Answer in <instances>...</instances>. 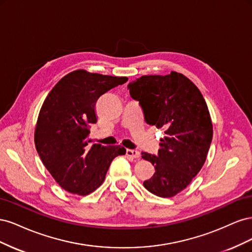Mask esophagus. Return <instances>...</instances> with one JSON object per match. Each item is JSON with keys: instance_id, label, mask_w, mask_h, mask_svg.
<instances>
[{"instance_id": "esophagus-1", "label": "esophagus", "mask_w": 252, "mask_h": 252, "mask_svg": "<svg viewBox=\"0 0 252 252\" xmlns=\"http://www.w3.org/2000/svg\"><path fill=\"white\" fill-rule=\"evenodd\" d=\"M126 155L129 158H138L140 157V152L138 150H133V149H127L126 150Z\"/></svg>"}]
</instances>
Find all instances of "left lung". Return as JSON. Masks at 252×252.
Here are the masks:
<instances>
[{"instance_id":"obj_1","label":"left lung","mask_w":252,"mask_h":252,"mask_svg":"<svg viewBox=\"0 0 252 252\" xmlns=\"http://www.w3.org/2000/svg\"><path fill=\"white\" fill-rule=\"evenodd\" d=\"M128 89L139 101L145 122L165 133L157 156L142 152L156 169L143 185L158 196L171 197L190 184L207 158L213 133L207 104L199 88L175 71L143 75Z\"/></svg>"}]
</instances>
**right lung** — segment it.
I'll use <instances>...</instances> for the list:
<instances>
[{
	"label": "right lung",
	"instance_id": "1",
	"mask_svg": "<svg viewBox=\"0 0 252 252\" xmlns=\"http://www.w3.org/2000/svg\"><path fill=\"white\" fill-rule=\"evenodd\" d=\"M127 80L75 70L61 79L45 98L36 122L35 148L66 191L80 195L94 191L104 182L112 159L126 154L122 146H90L88 134L97 121V98Z\"/></svg>",
	"mask_w": 252,
	"mask_h": 252
}]
</instances>
